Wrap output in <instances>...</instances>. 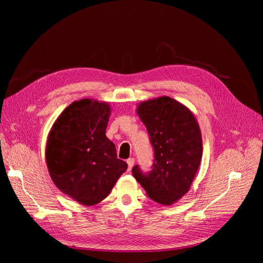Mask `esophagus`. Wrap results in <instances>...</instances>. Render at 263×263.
<instances>
[{
    "label": "esophagus",
    "mask_w": 263,
    "mask_h": 263,
    "mask_svg": "<svg viewBox=\"0 0 263 263\" xmlns=\"http://www.w3.org/2000/svg\"><path fill=\"white\" fill-rule=\"evenodd\" d=\"M127 164H128V170L130 171L132 168L134 166V164H135V159L134 158H129L128 160H127Z\"/></svg>",
    "instance_id": "obj_1"
}]
</instances>
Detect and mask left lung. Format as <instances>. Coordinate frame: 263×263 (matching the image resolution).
I'll list each match as a JSON object with an SVG mask.
<instances>
[{
    "label": "left lung",
    "mask_w": 263,
    "mask_h": 263,
    "mask_svg": "<svg viewBox=\"0 0 263 263\" xmlns=\"http://www.w3.org/2000/svg\"><path fill=\"white\" fill-rule=\"evenodd\" d=\"M136 112L149 134L155 161L148 174L138 165L133 174L151 200L172 205L189 192L196 177L203 154L200 126L192 110L169 97L141 102Z\"/></svg>",
    "instance_id": "8db88e82"
}]
</instances>
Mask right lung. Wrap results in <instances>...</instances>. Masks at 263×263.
I'll use <instances>...</instances> for the list:
<instances>
[{
  "label": "right lung",
  "instance_id": "right-lung-1",
  "mask_svg": "<svg viewBox=\"0 0 263 263\" xmlns=\"http://www.w3.org/2000/svg\"><path fill=\"white\" fill-rule=\"evenodd\" d=\"M109 116L106 102L74 101L55 119L47 137L46 164L52 182L82 205L102 202L127 170L105 135Z\"/></svg>",
  "mask_w": 263,
  "mask_h": 263
}]
</instances>
